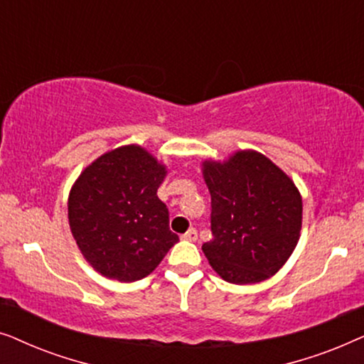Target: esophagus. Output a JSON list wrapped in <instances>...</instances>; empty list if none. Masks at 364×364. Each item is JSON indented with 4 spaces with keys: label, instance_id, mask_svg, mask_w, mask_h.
I'll return each instance as SVG.
<instances>
[{
    "label": "esophagus",
    "instance_id": "obj_1",
    "mask_svg": "<svg viewBox=\"0 0 364 364\" xmlns=\"http://www.w3.org/2000/svg\"><path fill=\"white\" fill-rule=\"evenodd\" d=\"M182 238H183V240H188V242H196L197 240V230H196V228H188V230L182 235Z\"/></svg>",
    "mask_w": 364,
    "mask_h": 364
}]
</instances>
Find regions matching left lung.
I'll list each match as a JSON object with an SVG mask.
<instances>
[{
	"mask_svg": "<svg viewBox=\"0 0 364 364\" xmlns=\"http://www.w3.org/2000/svg\"><path fill=\"white\" fill-rule=\"evenodd\" d=\"M213 238L202 250L228 283L267 280L285 265L301 230V196L270 159L238 151L228 161H205Z\"/></svg>",
	"mask_w": 364,
	"mask_h": 364,
	"instance_id": "left-lung-1",
	"label": "left lung"
}]
</instances>
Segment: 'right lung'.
I'll use <instances>...</instances> for the list:
<instances>
[{"label":"right lung","instance_id":"1","mask_svg":"<svg viewBox=\"0 0 364 364\" xmlns=\"http://www.w3.org/2000/svg\"><path fill=\"white\" fill-rule=\"evenodd\" d=\"M164 164L141 146H122L97 157L74 182L68 200L73 237L101 275L136 282L156 270L178 242L168 208L157 197Z\"/></svg>","mask_w":364,"mask_h":364}]
</instances>
